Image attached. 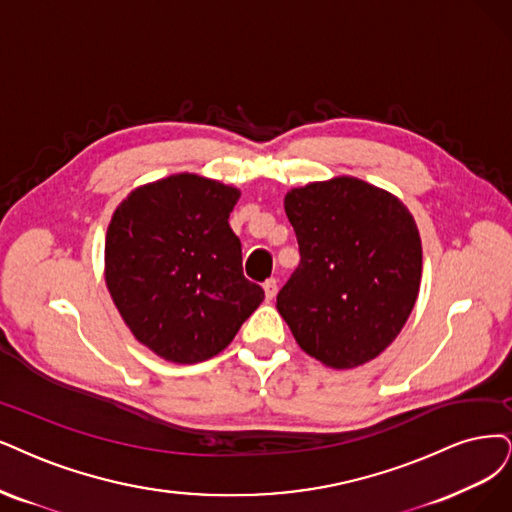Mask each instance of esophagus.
Listing matches in <instances>:
<instances>
[{"instance_id": "34e87169", "label": "esophagus", "mask_w": 512, "mask_h": 512, "mask_svg": "<svg viewBox=\"0 0 512 512\" xmlns=\"http://www.w3.org/2000/svg\"><path fill=\"white\" fill-rule=\"evenodd\" d=\"M263 291H266V299L272 301L278 293V280L276 278H268L266 282H263Z\"/></svg>"}]
</instances>
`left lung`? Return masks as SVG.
<instances>
[{
  "label": "left lung",
  "instance_id": "left-lung-1",
  "mask_svg": "<svg viewBox=\"0 0 512 512\" xmlns=\"http://www.w3.org/2000/svg\"><path fill=\"white\" fill-rule=\"evenodd\" d=\"M285 211L299 266L276 308L306 354L333 369L380 356L420 293L422 242L407 206L354 177L295 187Z\"/></svg>",
  "mask_w": 512,
  "mask_h": 512
}]
</instances>
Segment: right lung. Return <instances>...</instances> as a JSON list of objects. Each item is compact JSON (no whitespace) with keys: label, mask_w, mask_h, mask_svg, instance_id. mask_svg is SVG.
<instances>
[{"label":"right lung","mask_w":512,"mask_h":512,"mask_svg":"<svg viewBox=\"0 0 512 512\" xmlns=\"http://www.w3.org/2000/svg\"><path fill=\"white\" fill-rule=\"evenodd\" d=\"M238 198L232 185L179 173L137 187L111 217L109 295L132 335L164 361L219 354L266 297L244 278L227 223Z\"/></svg>","instance_id":"1"}]
</instances>
